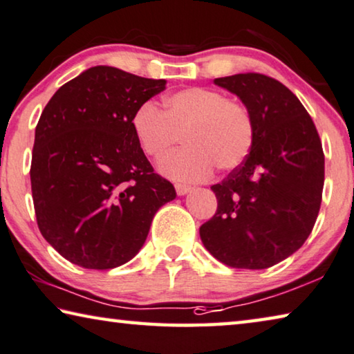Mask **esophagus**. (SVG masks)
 <instances>
[{"label": "esophagus", "instance_id": "1", "mask_svg": "<svg viewBox=\"0 0 354 354\" xmlns=\"http://www.w3.org/2000/svg\"><path fill=\"white\" fill-rule=\"evenodd\" d=\"M175 189H176V194L178 195H186L187 192H190V186H186V184H175Z\"/></svg>", "mask_w": 354, "mask_h": 354}]
</instances>
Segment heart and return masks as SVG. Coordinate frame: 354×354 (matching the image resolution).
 <instances>
[{"instance_id":"heart-1","label":"heart","mask_w":354,"mask_h":354,"mask_svg":"<svg viewBox=\"0 0 354 354\" xmlns=\"http://www.w3.org/2000/svg\"><path fill=\"white\" fill-rule=\"evenodd\" d=\"M132 129L143 153L154 160L165 157L181 136L186 148L159 165L178 181H203L214 165L228 171L243 164L254 143L249 110L225 94L207 88H184L164 99L162 111L153 104L140 105Z\"/></svg>"}]
</instances>
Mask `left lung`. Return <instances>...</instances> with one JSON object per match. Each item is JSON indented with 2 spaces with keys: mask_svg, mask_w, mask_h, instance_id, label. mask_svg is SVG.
Returning <instances> with one entry per match:
<instances>
[{
  "mask_svg": "<svg viewBox=\"0 0 354 354\" xmlns=\"http://www.w3.org/2000/svg\"><path fill=\"white\" fill-rule=\"evenodd\" d=\"M236 94L254 121L243 164L212 186L217 211L200 227L209 254L223 265L266 269L295 254L318 217L324 154L304 105L274 78L249 72L216 78Z\"/></svg>",
  "mask_w": 354,
  "mask_h": 354,
  "instance_id": "1",
  "label": "left lung"
}]
</instances>
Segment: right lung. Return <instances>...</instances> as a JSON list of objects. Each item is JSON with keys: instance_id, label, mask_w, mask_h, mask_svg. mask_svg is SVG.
I'll return each instance as SVG.
<instances>
[{"instance_id": "obj_1", "label": "right lung", "mask_w": 354, "mask_h": 354, "mask_svg": "<svg viewBox=\"0 0 354 354\" xmlns=\"http://www.w3.org/2000/svg\"><path fill=\"white\" fill-rule=\"evenodd\" d=\"M165 80L89 67L53 94L36 126L31 190L37 227L74 265L111 269L138 254L160 206L175 200L154 173L132 116Z\"/></svg>"}]
</instances>
